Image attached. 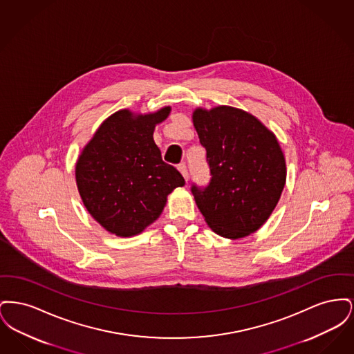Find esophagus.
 Here are the masks:
<instances>
[{"label":"esophagus","instance_id":"1","mask_svg":"<svg viewBox=\"0 0 354 354\" xmlns=\"http://www.w3.org/2000/svg\"><path fill=\"white\" fill-rule=\"evenodd\" d=\"M178 169H179L180 174L185 176V182H188V169H187L185 163H180V165L178 166Z\"/></svg>","mask_w":354,"mask_h":354}]
</instances>
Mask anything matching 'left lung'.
I'll use <instances>...</instances> for the list:
<instances>
[{"instance_id": "8db88e82", "label": "left lung", "mask_w": 354, "mask_h": 354, "mask_svg": "<svg viewBox=\"0 0 354 354\" xmlns=\"http://www.w3.org/2000/svg\"><path fill=\"white\" fill-rule=\"evenodd\" d=\"M192 120L211 171L207 187H191L198 208L218 235H251L268 220L286 185V158L276 136L231 106L199 107Z\"/></svg>"}]
</instances>
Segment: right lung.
I'll return each mask as SVG.
<instances>
[{
    "mask_svg": "<svg viewBox=\"0 0 354 354\" xmlns=\"http://www.w3.org/2000/svg\"><path fill=\"white\" fill-rule=\"evenodd\" d=\"M166 106L150 114L119 110L103 120L77 165V187L88 214L110 234L130 237L160 216L167 196L185 179L162 159L153 130Z\"/></svg>",
    "mask_w": 354,
    "mask_h": 354,
    "instance_id": "add662e5",
    "label": "right lung"
}]
</instances>
